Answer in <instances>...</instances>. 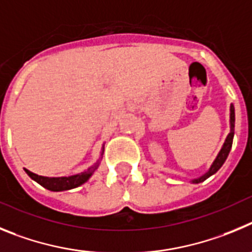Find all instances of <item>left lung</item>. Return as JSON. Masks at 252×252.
Returning <instances> with one entry per match:
<instances>
[{"instance_id": "left-lung-1", "label": "left lung", "mask_w": 252, "mask_h": 252, "mask_svg": "<svg viewBox=\"0 0 252 252\" xmlns=\"http://www.w3.org/2000/svg\"><path fill=\"white\" fill-rule=\"evenodd\" d=\"M230 123H231L230 134H228L227 138H226L225 144H223L222 149L220 151L219 156H217V158L215 159V162L212 163V165H211L210 171H208L206 174H203L202 177H199V178H197V180L192 181L193 183H199V182H202V181L207 180L208 177L212 176L214 173H216V172L221 168L222 164L225 163L226 158H227L228 153H230V151H231V147H232L233 130H235V108H233V105H231V108H230Z\"/></svg>"}]
</instances>
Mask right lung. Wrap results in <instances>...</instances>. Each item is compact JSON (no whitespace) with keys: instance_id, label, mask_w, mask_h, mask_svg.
Wrapping results in <instances>:
<instances>
[{"instance_id":"obj_1","label":"right lung","mask_w":252,"mask_h":252,"mask_svg":"<svg viewBox=\"0 0 252 252\" xmlns=\"http://www.w3.org/2000/svg\"><path fill=\"white\" fill-rule=\"evenodd\" d=\"M98 168V163L94 165H92L90 168H88L87 171L83 172L80 174H75V176L70 177H44L38 176V174L32 173L29 169H25L26 173L30 176V178H32L33 181L41 185L42 187H45L46 189L50 191H67V189H71V188L79 187L80 185H83L84 182H87L90 178L93 173H94L95 169Z\"/></svg>"}]
</instances>
